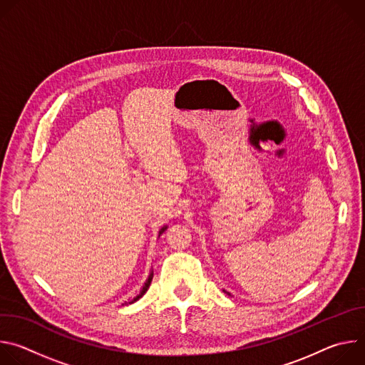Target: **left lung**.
<instances>
[{
	"label": "left lung",
	"mask_w": 365,
	"mask_h": 365,
	"mask_svg": "<svg viewBox=\"0 0 365 365\" xmlns=\"http://www.w3.org/2000/svg\"><path fill=\"white\" fill-rule=\"evenodd\" d=\"M224 293H227V294H228V296H232V294H231V293H230V292H227V290H224Z\"/></svg>",
	"instance_id": "obj_1"
}]
</instances>
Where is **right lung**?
I'll list each match as a JSON object with an SVG mask.
<instances>
[{"label":"right lung","instance_id":"right-lung-1","mask_svg":"<svg viewBox=\"0 0 365 365\" xmlns=\"http://www.w3.org/2000/svg\"><path fill=\"white\" fill-rule=\"evenodd\" d=\"M166 230H168V225H165V227H163V228H162V230H160V231H159V237H160V235H162V234H163V232H165V231H166ZM151 280H153V272H151V273H150V274H148V277H147V280H145V283H144V284H143V287H141V290H140V293H138V294H137V296H135V297H134V299H133V300H131V302H128V303H134V302H137V300H138V299H140V297H143V294H144V293H145V292H147V290H148V287H150V283H151ZM128 303H127V302H125V303H123V306H124V304H128Z\"/></svg>","mask_w":365,"mask_h":365}]
</instances>
